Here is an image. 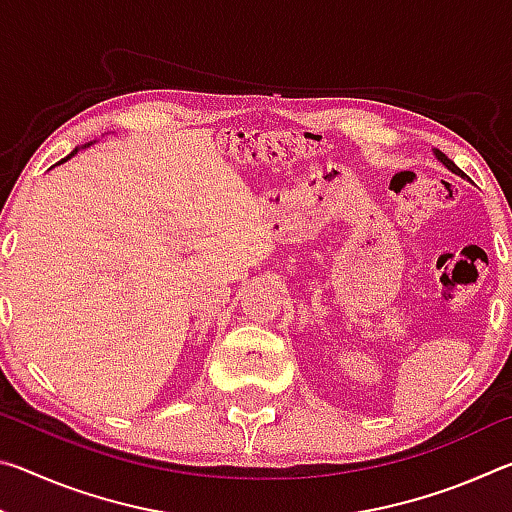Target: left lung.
Returning a JSON list of instances; mask_svg holds the SVG:
<instances>
[{"mask_svg": "<svg viewBox=\"0 0 512 512\" xmlns=\"http://www.w3.org/2000/svg\"><path fill=\"white\" fill-rule=\"evenodd\" d=\"M433 153H436V158H438L440 162H443V164H445V167H447L449 171H452V173H456V176H463V171H461V169H458V167H456V164H454L452 160H449L445 153H440L438 149H433Z\"/></svg>", "mask_w": 512, "mask_h": 512, "instance_id": "left-lung-1", "label": "left lung"}]
</instances>
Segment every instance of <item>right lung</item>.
Here are the masks:
<instances>
[{
	"label": "right lung",
	"mask_w": 512,
	"mask_h": 512,
	"mask_svg": "<svg viewBox=\"0 0 512 512\" xmlns=\"http://www.w3.org/2000/svg\"><path fill=\"white\" fill-rule=\"evenodd\" d=\"M85 146H90V144H85ZM76 153H79V149H74L72 153H69V155H67V158H63V160H60L58 164H63V162H67V160H69V158H72V155H76Z\"/></svg>",
	"instance_id": "obj_1"
}]
</instances>
